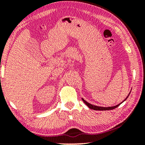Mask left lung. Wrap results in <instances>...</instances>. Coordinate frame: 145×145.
<instances>
[{
	"instance_id": "left-lung-1",
	"label": "left lung",
	"mask_w": 145,
	"mask_h": 145,
	"mask_svg": "<svg viewBox=\"0 0 145 145\" xmlns=\"http://www.w3.org/2000/svg\"><path fill=\"white\" fill-rule=\"evenodd\" d=\"M130 93H131V92H129V94H128V96H127V98L125 99V100L123 101L122 102H121L120 104H118V105H116V106H111V107H100V106H94V105H92V104H90V103H88V102H87L86 100H84V99L83 98H82V101L83 102H84V104L86 105L89 108H90V109H92V110H100V111H106V110H114V109H115V108H118V107L120 106V104H121L123 102H125V101L126 100H127V98H128L129 97V94H130Z\"/></svg>"
}]
</instances>
